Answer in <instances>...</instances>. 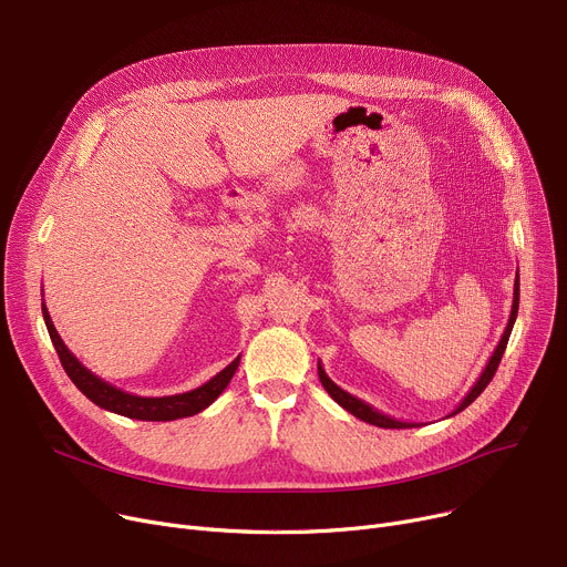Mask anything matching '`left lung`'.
<instances>
[{
	"label": "left lung",
	"instance_id": "8db88e82",
	"mask_svg": "<svg viewBox=\"0 0 567 567\" xmlns=\"http://www.w3.org/2000/svg\"><path fill=\"white\" fill-rule=\"evenodd\" d=\"M517 308H519V274H517L515 287H513V308H511V317H508V323H506V330H504V334H502V339H499V344H497L495 353L489 355L485 369H483L481 375H478V381L472 385V390L465 394V399L456 405V410L451 412L449 417H454V414H458L461 410H465V408L487 388V383L493 381V375H495V371H497V367H499V362H502V355H504V351H506V344H508V337H511L513 323H515V319H517ZM319 379H321V385L326 388V392H328L339 405H342L344 410H349V412L353 414V417H358V420H362V422H367V424L381 426V429H414V426H422V424H417V422H401V420H394V417H390V414H385V412H381V410H375L373 405H369L367 401H362V399H358V396L344 392L342 388H339L337 383H332V381L328 379V373L323 371L321 362H319Z\"/></svg>",
	"mask_w": 567,
	"mask_h": 567
}]
</instances>
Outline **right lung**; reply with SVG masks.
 Returning <instances> with one entry per match:
<instances>
[{"instance_id": "right-lung-1", "label": "right lung", "mask_w": 567, "mask_h": 567, "mask_svg": "<svg viewBox=\"0 0 567 567\" xmlns=\"http://www.w3.org/2000/svg\"><path fill=\"white\" fill-rule=\"evenodd\" d=\"M43 319L48 326V332L52 337V344L59 353V360L68 373V379L80 388V392L91 399L95 405L123 414V417L130 420H141V422H171V420H182V417H194L200 410L209 408L220 392L228 388V383L233 381V375L239 367V358H235L228 367L223 371H218L214 379H209L205 385L188 390L182 394H171V396H138V394H130L116 385H111L106 381H102L100 375H95L91 369H86L78 355H72V351L63 344L61 334L56 332L52 317L48 312V306L43 303Z\"/></svg>"}]
</instances>
